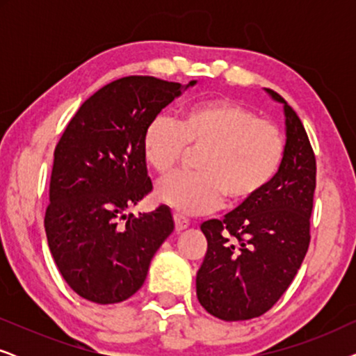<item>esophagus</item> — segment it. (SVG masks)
Segmentation results:
<instances>
[{
    "instance_id": "obj_1",
    "label": "esophagus",
    "mask_w": 356,
    "mask_h": 356,
    "mask_svg": "<svg viewBox=\"0 0 356 356\" xmlns=\"http://www.w3.org/2000/svg\"><path fill=\"white\" fill-rule=\"evenodd\" d=\"M173 220H175V230H177L178 233L183 232L184 228L189 227V220H188V218L183 217V216H179V213H175Z\"/></svg>"
}]
</instances>
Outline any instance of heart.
I'll use <instances>...</instances> for the list:
<instances>
[{
    "label": "heart",
    "mask_w": 356,
    "mask_h": 356,
    "mask_svg": "<svg viewBox=\"0 0 356 356\" xmlns=\"http://www.w3.org/2000/svg\"><path fill=\"white\" fill-rule=\"evenodd\" d=\"M188 149L199 150L196 173H178L157 188L160 202L181 213H206L243 206L269 186L284 160L280 129L233 100H201L183 111L179 123L159 115L143 134V154L159 175L173 172Z\"/></svg>",
    "instance_id": "b5f03b06"
}]
</instances>
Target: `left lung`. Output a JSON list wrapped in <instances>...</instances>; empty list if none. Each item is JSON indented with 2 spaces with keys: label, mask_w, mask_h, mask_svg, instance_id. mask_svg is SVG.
Segmentation results:
<instances>
[{
  "label": "left lung",
  "mask_w": 356,
  "mask_h": 356,
  "mask_svg": "<svg viewBox=\"0 0 356 356\" xmlns=\"http://www.w3.org/2000/svg\"><path fill=\"white\" fill-rule=\"evenodd\" d=\"M284 106V160L264 191L207 220L201 230L207 252L196 275L202 308L223 321H246L274 306L295 279L309 246V217L316 188V159L295 110L270 89Z\"/></svg>",
  "instance_id": "1"
}]
</instances>
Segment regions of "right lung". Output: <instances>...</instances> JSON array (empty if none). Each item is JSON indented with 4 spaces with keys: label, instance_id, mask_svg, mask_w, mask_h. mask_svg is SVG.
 <instances>
[{
    "label": "right lung",
    "instance_id": "1",
    "mask_svg": "<svg viewBox=\"0 0 356 356\" xmlns=\"http://www.w3.org/2000/svg\"><path fill=\"white\" fill-rule=\"evenodd\" d=\"M194 84L121 77L90 95L66 126L55 149L45 232L63 279L82 298L111 305L133 296L173 232L167 206L139 216L126 209L152 191L145 126Z\"/></svg>",
    "mask_w": 356,
    "mask_h": 356
}]
</instances>
